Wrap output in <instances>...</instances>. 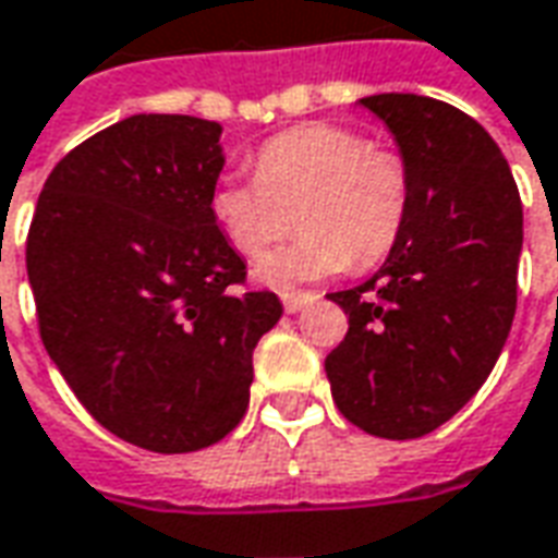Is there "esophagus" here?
<instances>
[{
    "mask_svg": "<svg viewBox=\"0 0 558 558\" xmlns=\"http://www.w3.org/2000/svg\"><path fill=\"white\" fill-rule=\"evenodd\" d=\"M314 299H317L314 292H287V295H283V311H287V314H299V311H305Z\"/></svg>",
    "mask_w": 558,
    "mask_h": 558,
    "instance_id": "esophagus-1",
    "label": "esophagus"
}]
</instances>
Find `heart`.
<instances>
[{
    "label": "heart",
    "instance_id": "1",
    "mask_svg": "<svg viewBox=\"0 0 558 558\" xmlns=\"http://www.w3.org/2000/svg\"><path fill=\"white\" fill-rule=\"evenodd\" d=\"M256 178H223L211 193V217L247 259L289 234L296 214L303 235L256 263V280L292 290L341 275L350 263L368 268L399 241L411 174L399 154L372 147L356 130L305 123L256 150Z\"/></svg>",
    "mask_w": 558,
    "mask_h": 558
}]
</instances>
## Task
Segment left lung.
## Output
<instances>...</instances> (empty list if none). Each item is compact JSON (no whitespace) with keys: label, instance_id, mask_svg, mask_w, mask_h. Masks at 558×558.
Here are the masks:
<instances>
[{"label":"left lung","instance_id":"obj_1","mask_svg":"<svg viewBox=\"0 0 558 558\" xmlns=\"http://www.w3.org/2000/svg\"><path fill=\"white\" fill-rule=\"evenodd\" d=\"M360 105L399 144L411 205L380 271L329 292L350 329L326 356V377L353 426L408 441L462 411L508 341L523 205L508 159L474 117L414 93Z\"/></svg>","mask_w":558,"mask_h":558}]
</instances>
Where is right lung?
<instances>
[{"mask_svg":"<svg viewBox=\"0 0 558 558\" xmlns=\"http://www.w3.org/2000/svg\"><path fill=\"white\" fill-rule=\"evenodd\" d=\"M223 126L135 114L57 162L35 205L26 271L41 341L117 438L193 453L239 426L253 347L283 305L239 292L247 266L217 229Z\"/></svg>","mask_w":558,"mask_h":558,"instance_id":"add662e5","label":"right lung"}]
</instances>
